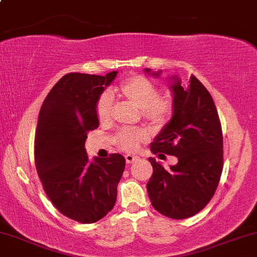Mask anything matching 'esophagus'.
<instances>
[{"label":"esophagus","mask_w":257,"mask_h":257,"mask_svg":"<svg viewBox=\"0 0 257 257\" xmlns=\"http://www.w3.org/2000/svg\"><path fill=\"white\" fill-rule=\"evenodd\" d=\"M140 159V157L139 156H135V154H125V162L128 164H133L134 162H137V160Z\"/></svg>","instance_id":"1"}]
</instances>
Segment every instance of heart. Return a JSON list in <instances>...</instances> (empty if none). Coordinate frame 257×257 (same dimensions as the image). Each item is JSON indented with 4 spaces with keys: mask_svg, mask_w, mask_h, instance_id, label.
<instances>
[{
    "mask_svg": "<svg viewBox=\"0 0 257 257\" xmlns=\"http://www.w3.org/2000/svg\"><path fill=\"white\" fill-rule=\"evenodd\" d=\"M122 98L140 110L141 116L153 125H164L171 118L175 110L172 99L160 97V87L152 80L142 75H133L125 79L116 89ZM95 115L100 123H109L112 117V98L109 92L99 95L95 103ZM147 133L142 129L122 128L117 133L115 141L124 151H135Z\"/></svg>",
    "mask_w": 257,
    "mask_h": 257,
    "instance_id": "b5f03b06",
    "label": "heart"
}]
</instances>
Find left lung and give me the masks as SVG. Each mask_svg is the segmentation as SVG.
<instances>
[{
	"instance_id": "left-lung-1",
	"label": "left lung",
	"mask_w": 257,
	"mask_h": 257,
	"mask_svg": "<svg viewBox=\"0 0 257 257\" xmlns=\"http://www.w3.org/2000/svg\"><path fill=\"white\" fill-rule=\"evenodd\" d=\"M151 73L150 69H145ZM158 76L160 72L152 73ZM172 80V118L151 144V151L178 163L165 169L148 158L153 175L147 183L152 206L171 219H185L206 207L214 195L222 172V132L217 107L205 86L191 75L187 85Z\"/></svg>"
}]
</instances>
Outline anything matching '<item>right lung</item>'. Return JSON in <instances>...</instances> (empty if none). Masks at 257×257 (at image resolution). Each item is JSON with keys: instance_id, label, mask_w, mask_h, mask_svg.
Here are the masks:
<instances>
[{"instance_id": "right-lung-1", "label": "right lung", "mask_w": 257, "mask_h": 257, "mask_svg": "<svg viewBox=\"0 0 257 257\" xmlns=\"http://www.w3.org/2000/svg\"><path fill=\"white\" fill-rule=\"evenodd\" d=\"M69 73L58 80L40 107L35 162L45 194L62 214L81 224L100 220L113 208L125 159L118 153L89 162L88 132L98 128L95 103L116 78Z\"/></svg>"}]
</instances>
